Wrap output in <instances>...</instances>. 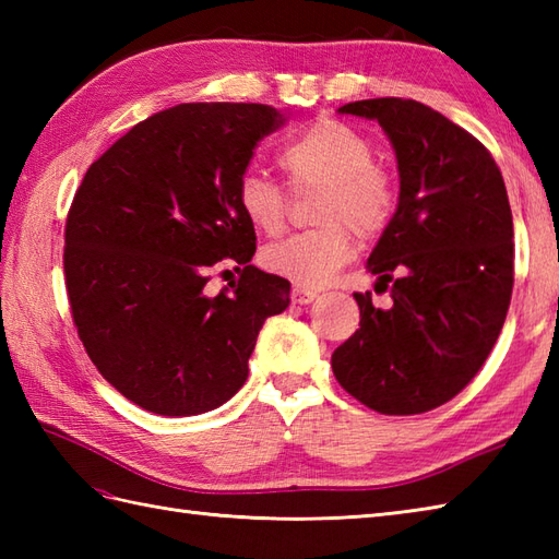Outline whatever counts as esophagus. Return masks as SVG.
<instances>
[{"label": "esophagus", "instance_id": "obj_1", "mask_svg": "<svg viewBox=\"0 0 559 559\" xmlns=\"http://www.w3.org/2000/svg\"><path fill=\"white\" fill-rule=\"evenodd\" d=\"M314 298H319V290L310 288V286H293V290H290V300L295 305H307V302H312Z\"/></svg>", "mask_w": 559, "mask_h": 559}]
</instances>
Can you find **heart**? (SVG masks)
I'll return each instance as SVG.
<instances>
[{"label": "heart", "instance_id": "heart-1", "mask_svg": "<svg viewBox=\"0 0 559 559\" xmlns=\"http://www.w3.org/2000/svg\"><path fill=\"white\" fill-rule=\"evenodd\" d=\"M372 160L370 141L338 120H319L295 136L278 153V165L293 189L322 187L314 209L322 228L269 245L261 252L264 269L300 286H322L355 252L350 227L360 237L382 233L396 206V187ZM237 206L257 233L276 235L286 225V192L257 170L237 180Z\"/></svg>", "mask_w": 559, "mask_h": 559}]
</instances>
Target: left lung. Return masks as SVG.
Instances as JSON below:
<instances>
[{
    "mask_svg": "<svg viewBox=\"0 0 559 559\" xmlns=\"http://www.w3.org/2000/svg\"><path fill=\"white\" fill-rule=\"evenodd\" d=\"M377 120L399 163V206L355 293L360 329L331 355L338 384L367 408L415 415L454 399L500 336L514 286V223L502 173L466 129L418 100L338 108Z\"/></svg>",
    "mask_w": 559,
    "mask_h": 559,
    "instance_id": "left-lung-1",
    "label": "left lung"
}]
</instances>
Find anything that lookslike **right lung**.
<instances>
[{"instance_id":"obj_1","label":"right lung","mask_w":559,"mask_h":559,"mask_svg":"<svg viewBox=\"0 0 559 559\" xmlns=\"http://www.w3.org/2000/svg\"><path fill=\"white\" fill-rule=\"evenodd\" d=\"M283 122L271 105L182 103L83 175L64 228L71 317L98 372L144 411L223 406L245 384L259 329L290 305L286 278L249 264L257 235L237 206L257 141ZM223 258L241 278L209 296Z\"/></svg>"}]
</instances>
